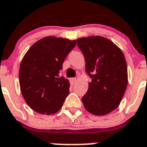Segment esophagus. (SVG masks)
<instances>
[{"label":"esophagus","instance_id":"1","mask_svg":"<svg viewBox=\"0 0 147 147\" xmlns=\"http://www.w3.org/2000/svg\"><path fill=\"white\" fill-rule=\"evenodd\" d=\"M70 82H71V83H72L73 84H74L75 83L77 82V78H76V77L71 78V79H70Z\"/></svg>","mask_w":147,"mask_h":147}]
</instances>
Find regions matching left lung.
I'll list each match as a JSON object with an SVG mask.
<instances>
[{
  "mask_svg": "<svg viewBox=\"0 0 147 147\" xmlns=\"http://www.w3.org/2000/svg\"><path fill=\"white\" fill-rule=\"evenodd\" d=\"M77 46L86 61L91 82L82 97L84 107L96 116L110 113L120 105L127 89V66L123 53L105 37L80 38Z\"/></svg>",
  "mask_w": 147,
  "mask_h": 147,
  "instance_id": "obj_1",
  "label": "left lung"
}]
</instances>
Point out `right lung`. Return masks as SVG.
Masks as SVG:
<instances>
[{"label":"right lung","mask_w":147,"mask_h":147,"mask_svg":"<svg viewBox=\"0 0 147 147\" xmlns=\"http://www.w3.org/2000/svg\"><path fill=\"white\" fill-rule=\"evenodd\" d=\"M76 46V40L47 37L31 46L19 70L20 90L26 103L41 114L60 110L69 94L70 82L60 77L63 63Z\"/></svg>","instance_id":"right-lung-1"}]
</instances>
